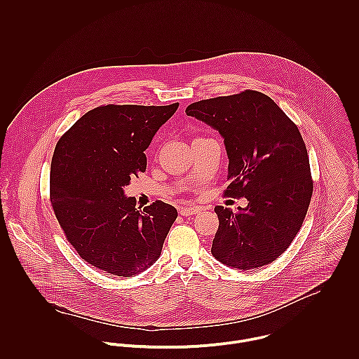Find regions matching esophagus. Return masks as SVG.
Returning <instances> with one entry per match:
<instances>
[{"instance_id": "1", "label": "esophagus", "mask_w": 359, "mask_h": 359, "mask_svg": "<svg viewBox=\"0 0 359 359\" xmlns=\"http://www.w3.org/2000/svg\"><path fill=\"white\" fill-rule=\"evenodd\" d=\"M199 212V208L198 207H182L180 208V214L184 215V217H188V215H194Z\"/></svg>"}]
</instances>
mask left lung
I'll return each instance as SVG.
<instances>
[{
	"mask_svg": "<svg viewBox=\"0 0 359 359\" xmlns=\"http://www.w3.org/2000/svg\"><path fill=\"white\" fill-rule=\"evenodd\" d=\"M185 113L217 130L229 158V198H246L233 212L215 205L218 231L211 253L238 269L271 264L290 246L306 218L313 182L297 126L262 93L191 103Z\"/></svg>",
	"mask_w": 359,
	"mask_h": 359,
	"instance_id": "8db88e82",
	"label": "left lung"
}]
</instances>
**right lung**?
Segmentation results:
<instances>
[{
	"instance_id": "right-lung-1",
	"label": "right lung",
	"mask_w": 359,
	"mask_h": 359,
	"mask_svg": "<svg viewBox=\"0 0 359 359\" xmlns=\"http://www.w3.org/2000/svg\"><path fill=\"white\" fill-rule=\"evenodd\" d=\"M180 103L106 104L80 117L52 156L51 203L67 242L93 266L133 276L154 265L175 221V207L144 210L123 188L147 170L145 151Z\"/></svg>"
}]
</instances>
